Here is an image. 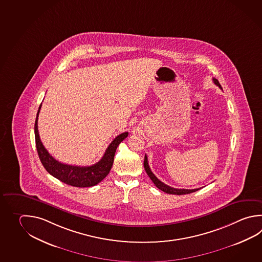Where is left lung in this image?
<instances>
[{"label": "left lung", "instance_id": "8db88e82", "mask_svg": "<svg viewBox=\"0 0 262 262\" xmlns=\"http://www.w3.org/2000/svg\"><path fill=\"white\" fill-rule=\"evenodd\" d=\"M213 81H214V83L215 85H219L220 89H222V86H221V85L219 84V82L217 79L214 78ZM144 170H145L146 173H147V176L150 177V179L152 180V182L155 184L156 187H158V188L160 189V190H162V191H164L165 193H168V194L184 195V194H189V193L195 192V191H197V190H199V189L201 188V187H200V188H195V189H184V188H182V189L180 188V189H179V188H174V187L167 186L166 184H164V183H162L160 180H159V179L155 177V174L151 171L149 165H148V160H147V157H146V155L144 156Z\"/></svg>", "mask_w": 262, "mask_h": 262}]
</instances>
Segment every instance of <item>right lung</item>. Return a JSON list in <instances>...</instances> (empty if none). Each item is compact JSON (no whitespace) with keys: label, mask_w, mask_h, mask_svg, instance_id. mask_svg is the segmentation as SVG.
Returning a JSON list of instances; mask_svg holds the SVG:
<instances>
[{"label":"right lung","mask_w":262,"mask_h":262,"mask_svg":"<svg viewBox=\"0 0 262 262\" xmlns=\"http://www.w3.org/2000/svg\"><path fill=\"white\" fill-rule=\"evenodd\" d=\"M42 103L38 109L37 116L34 124V134H35V144L37 149L39 159L41 160L45 169L52 176L59 179V181L63 182L67 185L77 187H93L100 182L103 180L112 168L114 162V157L118 144L123 140L127 138L128 133H123L118 135L112 143L105 150L104 155L102 156L100 161L91 166H74L68 165L61 163L55 160L52 156L45 148L38 133V116Z\"/></svg>","instance_id":"add662e5"}]
</instances>
